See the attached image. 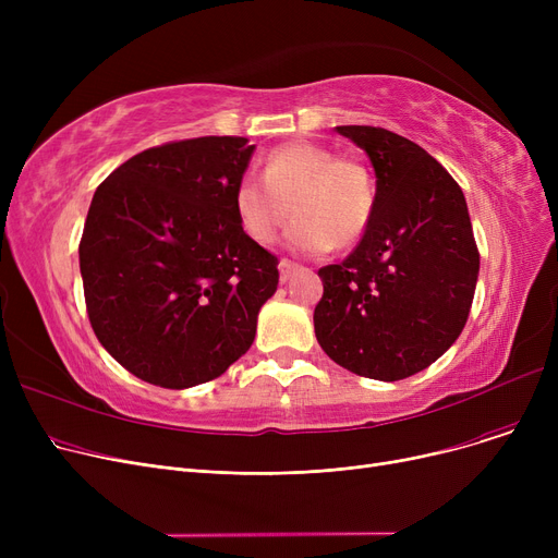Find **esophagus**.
<instances>
[{"mask_svg":"<svg viewBox=\"0 0 558 558\" xmlns=\"http://www.w3.org/2000/svg\"><path fill=\"white\" fill-rule=\"evenodd\" d=\"M278 269H280V280H282V282H287V280L291 278V274H294V271L299 269V264H294V262H289V259H280V264H278Z\"/></svg>","mask_w":558,"mask_h":558,"instance_id":"obj_1","label":"esophagus"}]
</instances>
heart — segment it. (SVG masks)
<instances>
[{
	"label": "heart",
	"instance_id": "1",
	"mask_svg": "<svg viewBox=\"0 0 558 558\" xmlns=\"http://www.w3.org/2000/svg\"><path fill=\"white\" fill-rule=\"evenodd\" d=\"M232 205L240 228L255 244L276 242L289 217L296 215L287 246L320 255L362 238L373 217L375 187L362 162L337 158L320 144L291 142L267 156L264 175H242Z\"/></svg>",
	"mask_w": 558,
	"mask_h": 558
}]
</instances>
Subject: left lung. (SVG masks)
Masks as SVG:
<instances>
[{"mask_svg": "<svg viewBox=\"0 0 558 558\" xmlns=\"http://www.w3.org/2000/svg\"><path fill=\"white\" fill-rule=\"evenodd\" d=\"M366 151L375 208L357 248L318 269L314 332L350 373L396 383L441 357L461 335L480 253L461 187L412 140L375 126H337Z\"/></svg>", "mask_w": 558, "mask_h": 558, "instance_id": "8db88e82", "label": "left lung"}]
</instances>
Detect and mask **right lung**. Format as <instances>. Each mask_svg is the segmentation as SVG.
I'll list each match as a JSON object with an SVG mask.
<instances>
[{
  "label": "right lung",
  "mask_w": 558,
  "mask_h": 558,
  "mask_svg": "<svg viewBox=\"0 0 558 558\" xmlns=\"http://www.w3.org/2000/svg\"><path fill=\"white\" fill-rule=\"evenodd\" d=\"M255 144L196 137L117 167L87 210L78 264L93 330L144 383L190 389L226 373L278 289V257L240 228L232 192Z\"/></svg>",
  "instance_id": "obj_1"
}]
</instances>
